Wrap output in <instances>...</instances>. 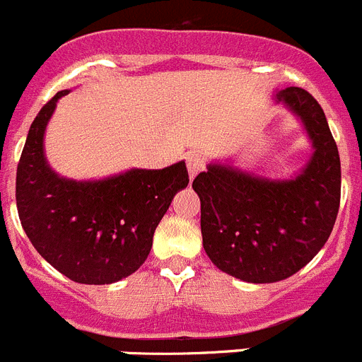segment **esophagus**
<instances>
[{"label":"esophagus","instance_id":"esophagus-1","mask_svg":"<svg viewBox=\"0 0 362 362\" xmlns=\"http://www.w3.org/2000/svg\"><path fill=\"white\" fill-rule=\"evenodd\" d=\"M185 160H187V171H189V177L191 178H194L198 173H200V171H204L205 162H204V158L198 155V153H189L187 157H185Z\"/></svg>","mask_w":362,"mask_h":362}]
</instances>
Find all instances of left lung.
Here are the masks:
<instances>
[{
    "mask_svg": "<svg viewBox=\"0 0 362 362\" xmlns=\"http://www.w3.org/2000/svg\"><path fill=\"white\" fill-rule=\"evenodd\" d=\"M301 119L314 155L292 180L209 164L193 180L204 249L226 274L249 283L291 278L323 249L341 200V160L327 117L303 88L274 95Z\"/></svg>",
    "mask_w": 362,
    "mask_h": 362,
    "instance_id": "obj_1",
    "label": "left lung"
}]
</instances>
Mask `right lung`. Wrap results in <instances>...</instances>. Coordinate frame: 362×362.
Masks as SVG:
<instances>
[{
	"label": "right lung",
	"instance_id": "1",
	"mask_svg": "<svg viewBox=\"0 0 362 362\" xmlns=\"http://www.w3.org/2000/svg\"><path fill=\"white\" fill-rule=\"evenodd\" d=\"M66 93H55L28 129L16 173L19 220L35 250L61 274L84 285H108L146 262L162 216L187 187V168L177 162L129 169L93 182L59 177L47 164L43 136Z\"/></svg>",
	"mask_w": 362,
	"mask_h": 362
}]
</instances>
